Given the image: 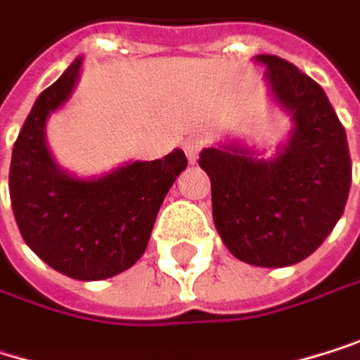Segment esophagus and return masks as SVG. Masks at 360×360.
Wrapping results in <instances>:
<instances>
[{
  "label": "esophagus",
  "mask_w": 360,
  "mask_h": 360,
  "mask_svg": "<svg viewBox=\"0 0 360 360\" xmlns=\"http://www.w3.org/2000/svg\"><path fill=\"white\" fill-rule=\"evenodd\" d=\"M184 149H186V155H188L190 164H194V162L198 160L200 149H202V141H200V139H188V141L184 143Z\"/></svg>",
  "instance_id": "esophagus-1"
}]
</instances>
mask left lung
I'll return each mask as SVG.
<instances>
[{"label": "left lung", "mask_w": 360, "mask_h": 360, "mask_svg": "<svg viewBox=\"0 0 360 360\" xmlns=\"http://www.w3.org/2000/svg\"><path fill=\"white\" fill-rule=\"evenodd\" d=\"M269 98L290 117L288 139L271 158L239 141L200 151L211 179L213 221L235 258L290 266L314 254L340 221L352 164L346 130L322 87L297 65L256 55Z\"/></svg>", "instance_id": "1"}]
</instances>
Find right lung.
<instances>
[{"label": "right lung", "instance_id": "obj_1", "mask_svg": "<svg viewBox=\"0 0 360 360\" xmlns=\"http://www.w3.org/2000/svg\"><path fill=\"white\" fill-rule=\"evenodd\" d=\"M83 57L44 89L12 149L10 200L18 230L55 271L81 281L115 277L147 250L158 211L188 166L174 149L162 160L125 162L100 176L61 168L46 143V121L74 94Z\"/></svg>", "mask_w": 360, "mask_h": 360}]
</instances>
